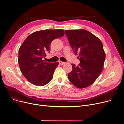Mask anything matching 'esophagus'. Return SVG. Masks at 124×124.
Wrapping results in <instances>:
<instances>
[{
    "instance_id": "obj_1",
    "label": "esophagus",
    "mask_w": 124,
    "mask_h": 124,
    "mask_svg": "<svg viewBox=\"0 0 124 124\" xmlns=\"http://www.w3.org/2000/svg\"><path fill=\"white\" fill-rule=\"evenodd\" d=\"M59 64H60V65H64V64H65V63L64 62H62V61H59Z\"/></svg>"
}]
</instances>
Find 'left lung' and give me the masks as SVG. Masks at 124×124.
Returning a JSON list of instances; mask_svg holds the SVG:
<instances>
[{
	"instance_id": "8db88e82",
	"label": "left lung",
	"mask_w": 124,
	"mask_h": 124,
	"mask_svg": "<svg viewBox=\"0 0 124 124\" xmlns=\"http://www.w3.org/2000/svg\"><path fill=\"white\" fill-rule=\"evenodd\" d=\"M66 35L75 55L80 63L71 64L72 70L68 75L69 81L78 88L90 86L95 81L103 68L106 54L100 39L87 30H65Z\"/></svg>"
}]
</instances>
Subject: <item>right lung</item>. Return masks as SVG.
<instances>
[{
	"label": "right lung",
	"mask_w": 124,
	"mask_h": 124,
	"mask_svg": "<svg viewBox=\"0 0 124 124\" xmlns=\"http://www.w3.org/2000/svg\"><path fill=\"white\" fill-rule=\"evenodd\" d=\"M64 35L62 29L39 31L26 38L18 50V62L22 74L30 82L43 86L53 78L59 63L43 60L50 52V46L55 39Z\"/></svg>",
	"instance_id": "obj_1"
}]
</instances>
